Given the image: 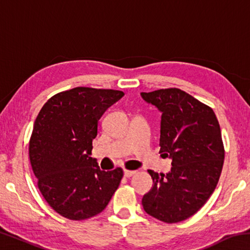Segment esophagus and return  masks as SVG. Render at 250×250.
I'll use <instances>...</instances> for the list:
<instances>
[{
  "label": "esophagus",
  "instance_id": "1",
  "mask_svg": "<svg viewBox=\"0 0 250 250\" xmlns=\"http://www.w3.org/2000/svg\"><path fill=\"white\" fill-rule=\"evenodd\" d=\"M137 171H130V170H125V177H131L132 175H134Z\"/></svg>",
  "mask_w": 250,
  "mask_h": 250
}]
</instances>
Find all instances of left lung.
I'll return each mask as SVG.
<instances>
[{
    "label": "left lung",
    "mask_w": 250,
    "mask_h": 250,
    "mask_svg": "<svg viewBox=\"0 0 250 250\" xmlns=\"http://www.w3.org/2000/svg\"><path fill=\"white\" fill-rule=\"evenodd\" d=\"M161 112L160 152L172 159L170 173L149 170L153 188L143 208L164 223L191 217L213 194L221 176L225 150L213 109L177 88L141 92Z\"/></svg>",
    "instance_id": "obj_1"
}]
</instances>
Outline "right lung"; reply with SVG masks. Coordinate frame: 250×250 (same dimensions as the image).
Returning <instances> with one entry per match:
<instances>
[{
    "label": "right lung",
    "instance_id": "add662e5",
    "mask_svg": "<svg viewBox=\"0 0 250 250\" xmlns=\"http://www.w3.org/2000/svg\"><path fill=\"white\" fill-rule=\"evenodd\" d=\"M113 89L76 87L47 100L37 116L28 154L42 195L62 216L83 221L103 211L124 171H104L92 159L98 121L124 97Z\"/></svg>",
    "mask_w": 250,
    "mask_h": 250
}]
</instances>
